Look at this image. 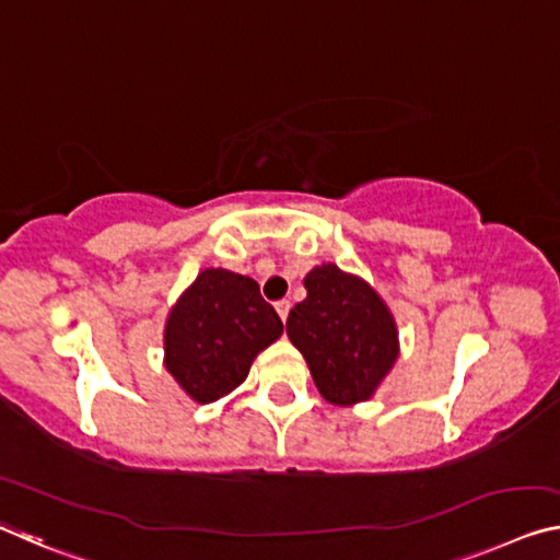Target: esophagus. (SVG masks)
Masks as SVG:
<instances>
[{"label":"esophagus","instance_id":"34e87169","mask_svg":"<svg viewBox=\"0 0 560 560\" xmlns=\"http://www.w3.org/2000/svg\"><path fill=\"white\" fill-rule=\"evenodd\" d=\"M273 306H277V312H279V316H281V322H287V318H289V312H291V304H289V301H287V299H281V301H277V304H273Z\"/></svg>","mask_w":560,"mask_h":560}]
</instances>
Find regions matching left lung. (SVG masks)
Returning <instances> with one entry per match:
<instances>
[{
	"mask_svg": "<svg viewBox=\"0 0 560 560\" xmlns=\"http://www.w3.org/2000/svg\"><path fill=\"white\" fill-rule=\"evenodd\" d=\"M304 287L306 299L291 308L287 334L316 388L336 406L369 401L398 357L392 312L366 281L336 264L314 266Z\"/></svg>",
	"mask_w": 560,
	"mask_h": 560,
	"instance_id": "8db88e82",
	"label": "left lung"
}]
</instances>
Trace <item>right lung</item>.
Here are the masks:
<instances>
[{"label": "right lung", "instance_id": "1", "mask_svg": "<svg viewBox=\"0 0 560 560\" xmlns=\"http://www.w3.org/2000/svg\"><path fill=\"white\" fill-rule=\"evenodd\" d=\"M283 334L259 283L203 269L166 318L164 366L197 404L219 401L244 384L254 359Z\"/></svg>", "mask_w": 560, "mask_h": 560}]
</instances>
